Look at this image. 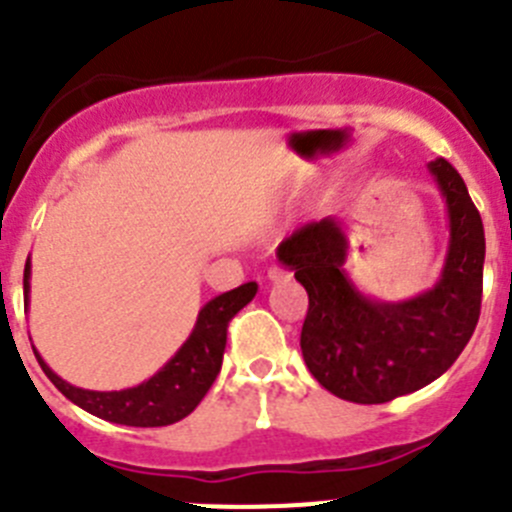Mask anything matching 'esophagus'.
<instances>
[{
  "label": "esophagus",
  "instance_id": "esophagus-1",
  "mask_svg": "<svg viewBox=\"0 0 512 512\" xmlns=\"http://www.w3.org/2000/svg\"><path fill=\"white\" fill-rule=\"evenodd\" d=\"M269 281H271V284H281V281H289V271L281 269V266H271Z\"/></svg>",
  "mask_w": 512,
  "mask_h": 512
}]
</instances>
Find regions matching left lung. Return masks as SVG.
<instances>
[{
  "instance_id": "obj_1",
  "label": "left lung",
  "mask_w": 512,
  "mask_h": 512,
  "mask_svg": "<svg viewBox=\"0 0 512 512\" xmlns=\"http://www.w3.org/2000/svg\"><path fill=\"white\" fill-rule=\"evenodd\" d=\"M430 173L445 201V264L435 286L402 301H379L354 286L342 223L326 216L279 243L276 259L309 294L301 354L316 382L357 405L417 392L452 367L470 342L483 299L485 231L465 180L445 158Z\"/></svg>"
}]
</instances>
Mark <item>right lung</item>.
<instances>
[{
	"label": "right lung",
	"mask_w": 512,
	"mask_h": 512,
	"mask_svg": "<svg viewBox=\"0 0 512 512\" xmlns=\"http://www.w3.org/2000/svg\"><path fill=\"white\" fill-rule=\"evenodd\" d=\"M29 279H32V261L24 264V306H29ZM259 284L248 281L238 289L213 296L198 311L196 326L183 347L158 369L150 379L128 389L115 392H95L65 382L50 369V364L34 349L42 372L50 382L70 399L72 405L82 407L100 420L128 427H165L183 420L198 407L211 384L221 372L223 349H226L228 321L256 296Z\"/></svg>",
	"instance_id": "obj_1"
}]
</instances>
